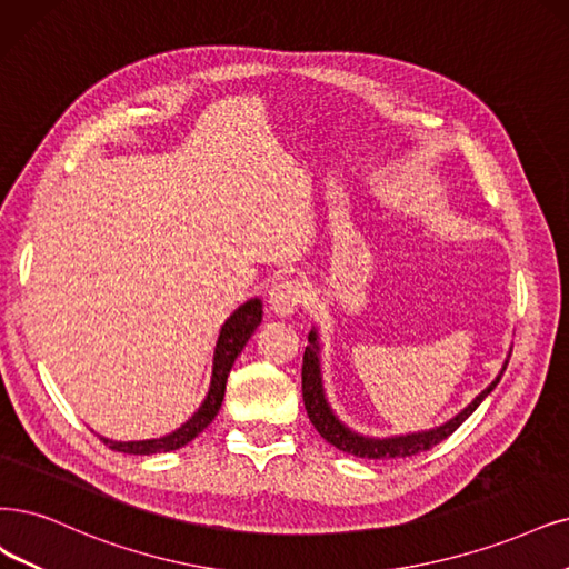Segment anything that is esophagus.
Segmentation results:
<instances>
[{"label":"esophagus","mask_w":569,"mask_h":569,"mask_svg":"<svg viewBox=\"0 0 569 569\" xmlns=\"http://www.w3.org/2000/svg\"><path fill=\"white\" fill-rule=\"evenodd\" d=\"M307 288L298 279H283L269 290V307L277 317H292L307 302Z\"/></svg>","instance_id":"34e87169"}]
</instances>
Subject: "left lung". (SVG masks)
<instances>
[{
    "instance_id": "8db88e82",
    "label": "left lung",
    "mask_w": 569,
    "mask_h": 569,
    "mask_svg": "<svg viewBox=\"0 0 569 569\" xmlns=\"http://www.w3.org/2000/svg\"><path fill=\"white\" fill-rule=\"evenodd\" d=\"M511 359V349L507 353V359L501 363V370L497 372L495 380L482 389L473 401L459 410L448 422L438 425L433 429L425 431H415V433H398V436H387V438H377V436H366L353 431L347 427L342 419L335 415L328 396H326V385H323V363H321V335L319 328L309 330V345L305 349V361H302V396H305V408L311 419V425L317 427V431L328 440L330 446L338 450L353 455V457H363V459H398V457H412L417 452L431 450L438 446L440 440H446L452 436L465 419L486 401L488 393L499 385L503 370H507Z\"/></svg>"
}]
</instances>
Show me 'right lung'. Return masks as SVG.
Here are the masks:
<instances>
[{"label": "right lung", "instance_id": "obj_1", "mask_svg": "<svg viewBox=\"0 0 569 569\" xmlns=\"http://www.w3.org/2000/svg\"><path fill=\"white\" fill-rule=\"evenodd\" d=\"M262 321V300L260 298H250L243 302L239 309L229 313V319L222 323L216 351H213V372H210V385L208 393L197 408V412L187 419L184 425H180L176 431L166 433L161 438H147V440H112L100 436L104 446H110L117 452L123 455H157V452H171L182 446H187L189 440H194L210 422H213L222 398L227 389V377L231 366H234L237 356L243 351L248 345L250 335L258 330Z\"/></svg>", "mask_w": 569, "mask_h": 569}]
</instances>
